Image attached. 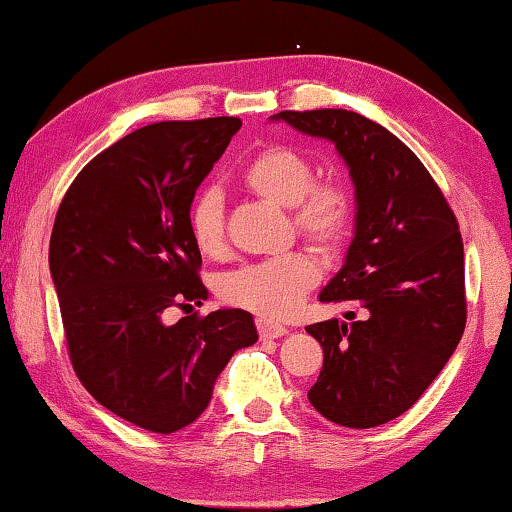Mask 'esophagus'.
<instances>
[{"label":"esophagus","mask_w":512,"mask_h":512,"mask_svg":"<svg viewBox=\"0 0 512 512\" xmlns=\"http://www.w3.org/2000/svg\"><path fill=\"white\" fill-rule=\"evenodd\" d=\"M257 331H259V338H280L287 334V329L283 325H273L269 320H257Z\"/></svg>","instance_id":"esophagus-1"}]
</instances>
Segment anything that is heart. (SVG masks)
<instances>
[{
	"label": "heart",
	"instance_id": "b5f03b06",
	"mask_svg": "<svg viewBox=\"0 0 512 512\" xmlns=\"http://www.w3.org/2000/svg\"><path fill=\"white\" fill-rule=\"evenodd\" d=\"M311 157L299 148L273 143L250 157L239 183L259 199L287 206L290 232H297L315 253L331 257L352 227L355 201L338 178H313ZM187 232L201 255L220 257L227 248L225 204L218 192H201L187 211ZM315 259L304 250L243 264L218 280L220 299L264 320H283L318 283Z\"/></svg>",
	"mask_w": 512,
	"mask_h": 512
}]
</instances>
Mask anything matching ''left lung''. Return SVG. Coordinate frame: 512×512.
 Returning <instances> with one entry per match:
<instances>
[{"mask_svg": "<svg viewBox=\"0 0 512 512\" xmlns=\"http://www.w3.org/2000/svg\"><path fill=\"white\" fill-rule=\"evenodd\" d=\"M299 132L336 143L357 199L355 239L320 292L362 311L315 322L322 369L308 401L329 422L371 429L399 417L455 352L466 327L464 243L427 167L392 132L345 109L280 111Z\"/></svg>", "mask_w": 512, "mask_h": 512, "instance_id": "left-lung-1", "label": "left lung"}]
</instances>
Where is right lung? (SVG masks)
Returning <instances> with one entry per match:
<instances>
[{
    "label": "right lung",
    "mask_w": 512,
    "mask_h": 512,
    "mask_svg": "<svg viewBox=\"0 0 512 512\" xmlns=\"http://www.w3.org/2000/svg\"><path fill=\"white\" fill-rule=\"evenodd\" d=\"M239 129V118L136 129L85 164L55 215L48 262L71 366L104 408L155 434L197 420L234 352L257 341L241 308L164 322L208 294L187 211Z\"/></svg>",
    "instance_id": "add662e5"
}]
</instances>
